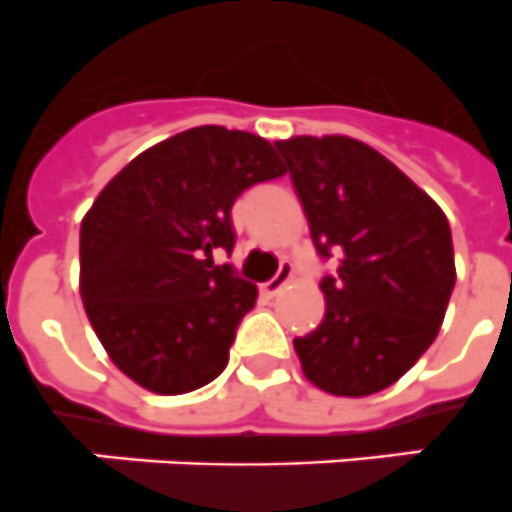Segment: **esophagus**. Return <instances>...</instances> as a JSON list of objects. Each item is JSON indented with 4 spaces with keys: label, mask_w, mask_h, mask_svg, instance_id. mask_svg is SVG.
<instances>
[{
    "label": "esophagus",
    "mask_w": 512,
    "mask_h": 512,
    "mask_svg": "<svg viewBox=\"0 0 512 512\" xmlns=\"http://www.w3.org/2000/svg\"><path fill=\"white\" fill-rule=\"evenodd\" d=\"M290 278H293V265H290V262H283L278 275L267 280V283H262V293H267V296H278L280 290L290 283Z\"/></svg>",
    "instance_id": "1"
}]
</instances>
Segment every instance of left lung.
I'll return each mask as SVG.
<instances>
[{"label":"left lung","instance_id":"obj_1","mask_svg":"<svg viewBox=\"0 0 512 512\" xmlns=\"http://www.w3.org/2000/svg\"><path fill=\"white\" fill-rule=\"evenodd\" d=\"M321 257L342 252L321 280L326 313L296 336L308 382L365 398L411 370L434 344L457 283L444 211L375 147L347 135L275 142Z\"/></svg>","mask_w":512,"mask_h":512}]
</instances>
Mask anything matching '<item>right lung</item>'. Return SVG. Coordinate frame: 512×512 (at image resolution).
I'll list each match as a JSON object with an SVG mask.
<instances>
[{"label":"right lung","mask_w":512,"mask_h":512,"mask_svg":"<svg viewBox=\"0 0 512 512\" xmlns=\"http://www.w3.org/2000/svg\"><path fill=\"white\" fill-rule=\"evenodd\" d=\"M285 173L260 135L204 124L147 147L81 222L78 288L109 359L140 388L181 395L222 375L257 285L214 267L232 204Z\"/></svg>","instance_id":"1"}]
</instances>
